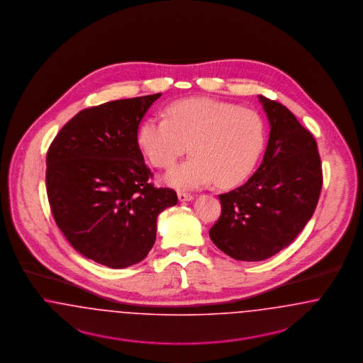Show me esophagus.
<instances>
[{
  "label": "esophagus",
  "mask_w": 363,
  "mask_h": 363,
  "mask_svg": "<svg viewBox=\"0 0 363 363\" xmlns=\"http://www.w3.org/2000/svg\"><path fill=\"white\" fill-rule=\"evenodd\" d=\"M177 198H179L180 202H189V201L194 199V195L192 194H187V192H179Z\"/></svg>",
  "instance_id": "obj_1"
}]
</instances>
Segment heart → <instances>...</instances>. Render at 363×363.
Wrapping results in <instances>:
<instances>
[{"instance_id": "b5f03b06", "label": "heart", "mask_w": 363, "mask_h": 363, "mask_svg": "<svg viewBox=\"0 0 363 363\" xmlns=\"http://www.w3.org/2000/svg\"><path fill=\"white\" fill-rule=\"evenodd\" d=\"M266 141L259 112L216 99L179 100L168 118H147L138 130V143L157 168H168L186 153L192 157L174 165L165 183L177 189H196L217 180L222 187L244 182L255 168Z\"/></svg>"}]
</instances>
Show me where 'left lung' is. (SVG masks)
<instances>
[{
  "label": "left lung",
  "mask_w": 363,
  "mask_h": 363,
  "mask_svg": "<svg viewBox=\"0 0 363 363\" xmlns=\"http://www.w3.org/2000/svg\"><path fill=\"white\" fill-rule=\"evenodd\" d=\"M269 138L257 171L221 194V216L208 235L230 257L260 262L282 251L312 218L323 186L317 142L294 113L259 96Z\"/></svg>",
  "instance_id": "8db88e82"
}]
</instances>
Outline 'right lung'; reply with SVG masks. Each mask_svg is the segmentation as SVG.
<instances>
[{"label":"right lung","instance_id":"add662e5","mask_svg":"<svg viewBox=\"0 0 363 363\" xmlns=\"http://www.w3.org/2000/svg\"><path fill=\"white\" fill-rule=\"evenodd\" d=\"M161 94L79 111L48 147L46 189L63 236L86 259L126 268L156 241L158 214L177 203L156 189L138 145L143 115Z\"/></svg>","mask_w":363,"mask_h":363}]
</instances>
